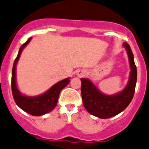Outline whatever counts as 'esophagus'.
Here are the masks:
<instances>
[{
    "mask_svg": "<svg viewBox=\"0 0 149 149\" xmlns=\"http://www.w3.org/2000/svg\"><path fill=\"white\" fill-rule=\"evenodd\" d=\"M78 75H79V76H83V75H84V73H82V72H81V73H78Z\"/></svg>",
    "mask_w": 149,
    "mask_h": 149,
    "instance_id": "1",
    "label": "esophagus"
}]
</instances>
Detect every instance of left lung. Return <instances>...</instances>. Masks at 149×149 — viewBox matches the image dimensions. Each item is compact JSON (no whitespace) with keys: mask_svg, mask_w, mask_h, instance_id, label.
Masks as SVG:
<instances>
[{"mask_svg":"<svg viewBox=\"0 0 149 149\" xmlns=\"http://www.w3.org/2000/svg\"><path fill=\"white\" fill-rule=\"evenodd\" d=\"M127 51L131 68L130 77L126 88L120 93L108 96L101 93L93 84L86 79H81L82 100L86 111L100 119H108L119 114L129 105L133 98L137 82V68L134 56L127 43H124Z\"/></svg>","mask_w":149,"mask_h":149,"instance_id":"1","label":"left lung"}]
</instances>
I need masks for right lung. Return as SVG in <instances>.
Returning <instances> with one entry per match:
<instances>
[{"label":"right lung","instance_id":"1","mask_svg":"<svg viewBox=\"0 0 149 149\" xmlns=\"http://www.w3.org/2000/svg\"><path fill=\"white\" fill-rule=\"evenodd\" d=\"M30 39L31 38H29L24 44L21 46L18 54L14 62L11 75V91L16 104L21 109L33 116H42L50 112L55 108L60 92L63 88L68 84L70 80L68 78L60 81L54 84L52 87L50 88L47 92L38 97L24 96L19 92L16 84V65L22 51L30 42Z\"/></svg>","mask_w":149,"mask_h":149}]
</instances>
